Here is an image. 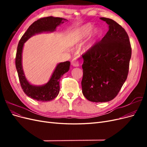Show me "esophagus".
<instances>
[{"label":"esophagus","mask_w":147,"mask_h":147,"mask_svg":"<svg viewBox=\"0 0 147 147\" xmlns=\"http://www.w3.org/2000/svg\"><path fill=\"white\" fill-rule=\"evenodd\" d=\"M72 64L74 67H78L79 66V63L78 60L77 58H74L72 61Z\"/></svg>","instance_id":"esophagus-1"}]
</instances>
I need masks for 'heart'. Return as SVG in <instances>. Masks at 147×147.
I'll use <instances>...</instances> for the list:
<instances>
[{
  "label": "heart",
  "instance_id": "b5f03b06",
  "mask_svg": "<svg viewBox=\"0 0 147 147\" xmlns=\"http://www.w3.org/2000/svg\"><path fill=\"white\" fill-rule=\"evenodd\" d=\"M94 26L91 23H87L84 24L82 27L80 28L75 33V42H79L85 39L89 35H90L88 41L85 46L84 47V50L88 51L94 46L96 40L99 37L100 31L99 29L95 28L93 30ZM92 33H91L90 32Z\"/></svg>",
  "mask_w": 147,
  "mask_h": 147
}]
</instances>
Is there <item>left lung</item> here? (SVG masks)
<instances>
[{
	"label": "left lung",
	"mask_w": 147,
	"mask_h": 147,
	"mask_svg": "<svg viewBox=\"0 0 147 147\" xmlns=\"http://www.w3.org/2000/svg\"><path fill=\"white\" fill-rule=\"evenodd\" d=\"M100 19L109 25L108 32L82 55V92L94 102H109L117 96L127 77L132 52L124 29L112 19Z\"/></svg>",
	"instance_id": "1"
}]
</instances>
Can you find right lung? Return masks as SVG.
Instances as JSON below:
<instances>
[{"mask_svg": "<svg viewBox=\"0 0 147 147\" xmlns=\"http://www.w3.org/2000/svg\"><path fill=\"white\" fill-rule=\"evenodd\" d=\"M64 21H66V20L53 16L42 18L35 21L29 26L19 42L15 58L16 68L22 89L26 95L33 99L46 102L51 100L56 97L60 90V78L65 73L68 72L70 63L69 61L59 63L47 83L42 86L32 85L28 82L25 77L22 66V52L24 43L36 34L53 32L56 30L57 26L64 23Z\"/></svg>", "mask_w": 147, "mask_h": 147, "instance_id": "add662e5", "label": "right lung"}]
</instances>
